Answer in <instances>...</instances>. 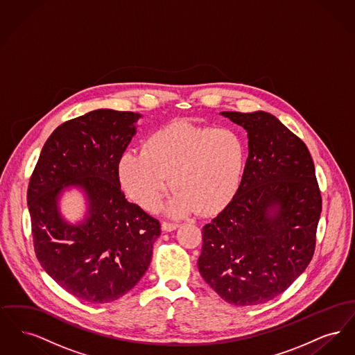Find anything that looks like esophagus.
Listing matches in <instances>:
<instances>
[{"label":"esophagus","mask_w":355,"mask_h":355,"mask_svg":"<svg viewBox=\"0 0 355 355\" xmlns=\"http://www.w3.org/2000/svg\"><path fill=\"white\" fill-rule=\"evenodd\" d=\"M161 227H162V230H164V232L170 233V232H174L175 229H178V227H180V225H178V223H170V222H164V223L161 225Z\"/></svg>","instance_id":"obj_1"}]
</instances>
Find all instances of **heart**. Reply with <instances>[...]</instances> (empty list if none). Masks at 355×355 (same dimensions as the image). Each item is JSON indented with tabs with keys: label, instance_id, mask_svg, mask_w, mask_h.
Listing matches in <instances>:
<instances>
[{
	"label": "heart",
	"instance_id": "1",
	"mask_svg": "<svg viewBox=\"0 0 355 355\" xmlns=\"http://www.w3.org/2000/svg\"><path fill=\"white\" fill-rule=\"evenodd\" d=\"M246 144L229 128L174 122L149 135L141 149L119 155L117 174L126 196L154 210L171 187L165 211L171 217L198 210L211 214L230 202L246 168Z\"/></svg>",
	"mask_w": 355,
	"mask_h": 355
}]
</instances>
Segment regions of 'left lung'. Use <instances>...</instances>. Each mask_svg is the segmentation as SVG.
<instances>
[{"label":"left lung","instance_id":"obj_1","mask_svg":"<svg viewBox=\"0 0 355 355\" xmlns=\"http://www.w3.org/2000/svg\"><path fill=\"white\" fill-rule=\"evenodd\" d=\"M220 114L248 132L249 157L234 198L203 226L198 270L226 302L265 304L313 258L322 211L314 162L270 113Z\"/></svg>","mask_w":355,"mask_h":355}]
</instances>
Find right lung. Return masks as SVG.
Masks as SVG:
<instances>
[{
    "label": "right lung",
    "mask_w": 355,
    "mask_h": 355,
    "mask_svg": "<svg viewBox=\"0 0 355 355\" xmlns=\"http://www.w3.org/2000/svg\"><path fill=\"white\" fill-rule=\"evenodd\" d=\"M142 114L97 109L60 125L45 142L29 187L34 252L51 278L71 295L107 304L138 284L152 261L159 222L121 190L117 162ZM85 197V217L67 220L65 191Z\"/></svg>",
    "instance_id": "right-lung-1"
}]
</instances>
